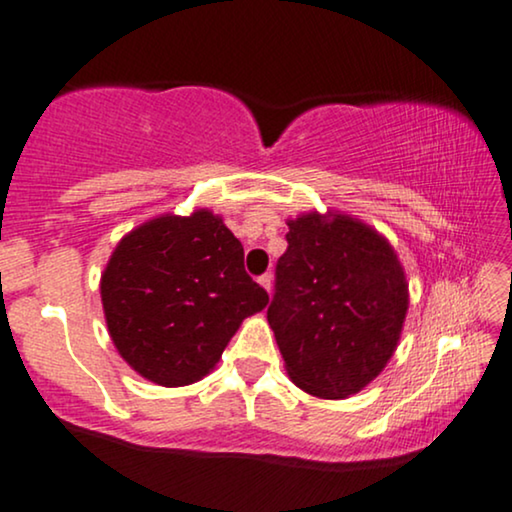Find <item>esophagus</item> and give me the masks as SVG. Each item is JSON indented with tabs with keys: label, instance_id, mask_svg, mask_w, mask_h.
<instances>
[{
	"label": "esophagus",
	"instance_id": "esophagus-1",
	"mask_svg": "<svg viewBox=\"0 0 512 512\" xmlns=\"http://www.w3.org/2000/svg\"><path fill=\"white\" fill-rule=\"evenodd\" d=\"M257 281H260V286L267 290V293H271V286H274V276L271 274H262L260 278H257Z\"/></svg>",
	"mask_w": 512,
	"mask_h": 512
}]
</instances>
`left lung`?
Listing matches in <instances>:
<instances>
[{"label": "left lung", "instance_id": "8db88e82", "mask_svg": "<svg viewBox=\"0 0 512 512\" xmlns=\"http://www.w3.org/2000/svg\"><path fill=\"white\" fill-rule=\"evenodd\" d=\"M267 321L290 380L321 399H345L392 359L409 283L383 234L342 212L288 219Z\"/></svg>", "mask_w": 512, "mask_h": 512}]
</instances>
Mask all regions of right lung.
Returning <instances> with one entry per match:
<instances>
[{
	"mask_svg": "<svg viewBox=\"0 0 512 512\" xmlns=\"http://www.w3.org/2000/svg\"><path fill=\"white\" fill-rule=\"evenodd\" d=\"M101 302L120 357L155 385L184 387L217 366L269 295L245 274L243 245L224 219L200 208L122 236L101 274Z\"/></svg>",
	"mask_w": 512,
	"mask_h": 512,
	"instance_id": "1",
	"label": "right lung"
}]
</instances>
